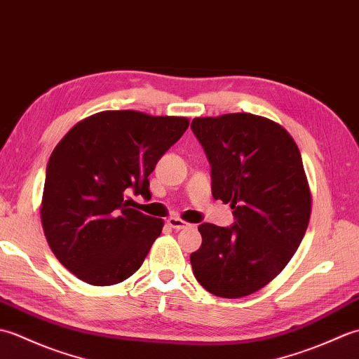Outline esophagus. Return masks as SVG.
Instances as JSON below:
<instances>
[{
    "label": "esophagus",
    "mask_w": 359,
    "mask_h": 359,
    "mask_svg": "<svg viewBox=\"0 0 359 359\" xmlns=\"http://www.w3.org/2000/svg\"><path fill=\"white\" fill-rule=\"evenodd\" d=\"M166 222L172 228V230H184V228H187L189 225L188 222H185V220H182L179 217H170Z\"/></svg>",
    "instance_id": "esophagus-1"
}]
</instances>
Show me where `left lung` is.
<instances>
[{"label":"left lung","instance_id":"1","mask_svg":"<svg viewBox=\"0 0 359 359\" xmlns=\"http://www.w3.org/2000/svg\"><path fill=\"white\" fill-rule=\"evenodd\" d=\"M191 129L211 165L212 197L234 215L231 226L199 225L193 273L212 294L248 296L284 270L306 234L311 194L301 152L279 123L255 114L197 117Z\"/></svg>","mask_w":359,"mask_h":359}]
</instances>
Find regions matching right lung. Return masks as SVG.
I'll list each match as a JSON object with an SVG mask.
<instances>
[{
  "label": "right lung",
  "instance_id": "1",
  "mask_svg": "<svg viewBox=\"0 0 359 359\" xmlns=\"http://www.w3.org/2000/svg\"><path fill=\"white\" fill-rule=\"evenodd\" d=\"M187 117L103 111L79 121L46 168L41 224L52 253L90 285H114L140 269L163 220L128 207L149 199L148 175L177 142Z\"/></svg>",
  "mask_w": 359,
  "mask_h": 359
}]
</instances>
